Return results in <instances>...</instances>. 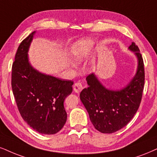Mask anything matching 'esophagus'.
<instances>
[{"label": "esophagus", "mask_w": 157, "mask_h": 157, "mask_svg": "<svg viewBox=\"0 0 157 157\" xmlns=\"http://www.w3.org/2000/svg\"><path fill=\"white\" fill-rule=\"evenodd\" d=\"M82 89H83V86L81 83L77 82L73 85V90H74V92H76V93H80L81 91L82 90Z\"/></svg>", "instance_id": "obj_1"}]
</instances>
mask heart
I'll list each match as a JSON object with an SVG mask.
<instances>
[{"mask_svg":"<svg viewBox=\"0 0 157 157\" xmlns=\"http://www.w3.org/2000/svg\"><path fill=\"white\" fill-rule=\"evenodd\" d=\"M93 42L91 39H83L75 43L71 48V59L74 63H82L88 57L92 48Z\"/></svg>","mask_w":157,"mask_h":157,"instance_id":"b5f03b06","label":"heart"}]
</instances>
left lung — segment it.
Wrapping results in <instances>:
<instances>
[{"label": "left lung", "instance_id": "1", "mask_svg": "<svg viewBox=\"0 0 157 157\" xmlns=\"http://www.w3.org/2000/svg\"><path fill=\"white\" fill-rule=\"evenodd\" d=\"M128 49L137 58L136 73L121 90L106 88L94 73L86 78L88 87L80 93V99L96 129L102 133H113L125 127L138 111L144 87L145 73L142 56L134 42Z\"/></svg>", "mask_w": 157, "mask_h": 157}]
</instances>
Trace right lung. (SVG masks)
Returning a JSON list of instances; mask_svg holds the SVG:
<instances>
[{
    "mask_svg": "<svg viewBox=\"0 0 157 157\" xmlns=\"http://www.w3.org/2000/svg\"><path fill=\"white\" fill-rule=\"evenodd\" d=\"M36 31L21 42L12 65L11 87L19 111L38 132L54 135L65 125L64 100L73 91V82L43 73L29 62L28 51Z\"/></svg>",
    "mask_w": 157,
    "mask_h": 157,
    "instance_id": "obj_1",
    "label": "right lung"
}]
</instances>
